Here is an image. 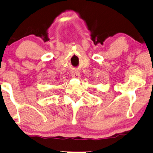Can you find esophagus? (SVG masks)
I'll use <instances>...</instances> for the list:
<instances>
[{"instance_id":"1","label":"esophagus","mask_w":153,"mask_h":153,"mask_svg":"<svg viewBox=\"0 0 153 153\" xmlns=\"http://www.w3.org/2000/svg\"><path fill=\"white\" fill-rule=\"evenodd\" d=\"M72 76L74 78H80L81 75H80V73L78 72H73L72 73Z\"/></svg>"}]
</instances>
